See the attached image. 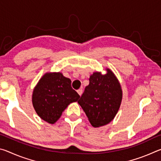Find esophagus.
I'll return each instance as SVG.
<instances>
[{
  "mask_svg": "<svg viewBox=\"0 0 161 161\" xmlns=\"http://www.w3.org/2000/svg\"><path fill=\"white\" fill-rule=\"evenodd\" d=\"M82 92H83V91H82V89H78V90H77V93L79 94L80 96H81V95L82 94Z\"/></svg>",
  "mask_w": 161,
  "mask_h": 161,
  "instance_id": "esophagus-1",
  "label": "esophagus"
}]
</instances>
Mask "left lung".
<instances>
[{"label":"left lung","instance_id":"1","mask_svg":"<svg viewBox=\"0 0 161 161\" xmlns=\"http://www.w3.org/2000/svg\"><path fill=\"white\" fill-rule=\"evenodd\" d=\"M107 74L94 72L89 77L78 103L94 127L107 125L112 121L122 100L121 87L115 75L109 69Z\"/></svg>","mask_w":161,"mask_h":161}]
</instances>
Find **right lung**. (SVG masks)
<instances>
[{
	"mask_svg": "<svg viewBox=\"0 0 161 161\" xmlns=\"http://www.w3.org/2000/svg\"><path fill=\"white\" fill-rule=\"evenodd\" d=\"M71 80L60 72H47L42 76L32 93V105L40 118L53 124L60 118L69 103L80 97L71 86Z\"/></svg>",
	"mask_w": 161,
	"mask_h": 161,
	"instance_id": "obj_1",
	"label": "right lung"
}]
</instances>
